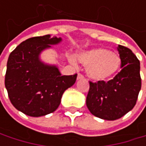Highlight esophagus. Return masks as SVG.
<instances>
[{"instance_id":"obj_1","label":"esophagus","mask_w":146,"mask_h":146,"mask_svg":"<svg viewBox=\"0 0 146 146\" xmlns=\"http://www.w3.org/2000/svg\"><path fill=\"white\" fill-rule=\"evenodd\" d=\"M84 75L82 74V73H78V77H77V78L78 79H82V78H84Z\"/></svg>"}]
</instances>
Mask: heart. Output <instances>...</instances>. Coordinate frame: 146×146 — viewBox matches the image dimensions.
I'll return each mask as SVG.
<instances>
[{"instance_id": "b5f03b06", "label": "heart", "mask_w": 146, "mask_h": 146, "mask_svg": "<svg viewBox=\"0 0 146 146\" xmlns=\"http://www.w3.org/2000/svg\"><path fill=\"white\" fill-rule=\"evenodd\" d=\"M79 61L86 68L88 76L94 80H105L116 73L121 64L118 55L109 50L99 48L78 56ZM74 62V60L72 59Z\"/></svg>"}]
</instances>
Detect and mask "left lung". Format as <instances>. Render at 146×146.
I'll list each match as a JSON object with an SVG mask.
<instances>
[{
    "mask_svg": "<svg viewBox=\"0 0 146 146\" xmlns=\"http://www.w3.org/2000/svg\"><path fill=\"white\" fill-rule=\"evenodd\" d=\"M118 52L121 71L107 82H89L87 107L94 116L105 120H117L131 111L141 89L139 59L123 45H119Z\"/></svg>",
    "mask_w": 146,
    "mask_h": 146,
    "instance_id": "8db88e82",
    "label": "left lung"
}]
</instances>
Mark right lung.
Wrapping results in <instances>:
<instances>
[{
  "label": "right lung",
  "instance_id": "right-lung-1",
  "mask_svg": "<svg viewBox=\"0 0 146 146\" xmlns=\"http://www.w3.org/2000/svg\"><path fill=\"white\" fill-rule=\"evenodd\" d=\"M61 38L49 35L29 38L11 52L5 75V86L16 109L30 117L55 111L64 91L74 84L77 73L62 75L57 68L43 64L39 54Z\"/></svg>",
  "mask_w": 146,
  "mask_h": 146
}]
</instances>
